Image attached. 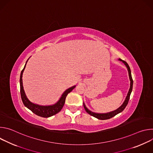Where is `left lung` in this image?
Masks as SVG:
<instances>
[{"mask_svg":"<svg viewBox=\"0 0 153 153\" xmlns=\"http://www.w3.org/2000/svg\"><path fill=\"white\" fill-rule=\"evenodd\" d=\"M119 61H121L122 62L125 66L127 68V70H128V75H129V80H130V87H129V91H128V93L127 94V96L125 98V101L123 102V103H122V105L119 107L118 108L117 110H114V111H111V112H109V113H94V112H93L91 111H90V110H88V108H86V105H85V103H83V106L85 108V111L88 113L89 114H90L91 116L98 119H100V120H106V119H111L113 117L115 116L116 115H117V114L121 113L122 111H123L124 110V109L125 108V107L126 106V105H128V101L129 100V97H130V95H131V93L132 92V90H133V79H132V76H131V70H130V68L129 67L128 64L124 60L120 59H118Z\"/></svg>","mask_w":153,"mask_h":153,"instance_id":"1","label":"left lung"}]
</instances>
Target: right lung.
<instances>
[{"instance_id":"1","label":"right lung","mask_w":153,"mask_h":153,"mask_svg":"<svg viewBox=\"0 0 153 153\" xmlns=\"http://www.w3.org/2000/svg\"><path fill=\"white\" fill-rule=\"evenodd\" d=\"M28 59L26 62L24 69L22 70L20 73V94H21L22 100V102L24 105L27 108H28L29 110H30L33 113H34V114H36L39 116H40L42 117H49L52 116H54L57 113H58L59 111H60V110H62V108H63L65 104V99H66L67 96L75 88L76 85L70 87V88L65 90L63 92V93L62 94L59 100L55 104H53L51 105L44 106V105H40L36 104L31 102L26 96V94L24 89L23 82H22L23 73L24 71V70L25 68Z\"/></svg>"}]
</instances>
